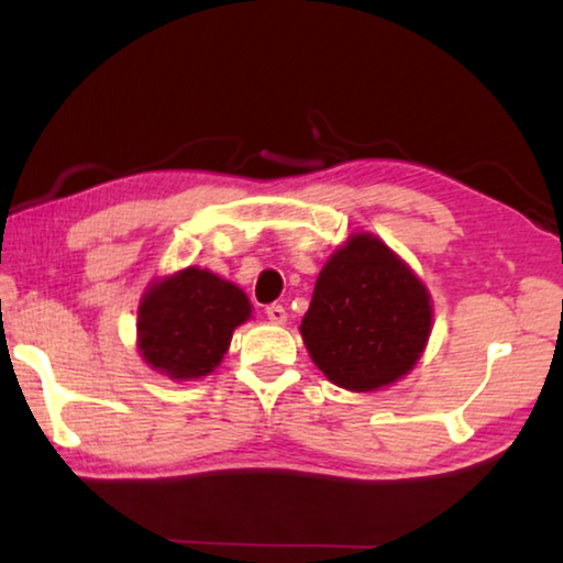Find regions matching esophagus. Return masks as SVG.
I'll return each mask as SVG.
<instances>
[{"label": "esophagus", "instance_id": "34e87169", "mask_svg": "<svg viewBox=\"0 0 563 563\" xmlns=\"http://www.w3.org/2000/svg\"><path fill=\"white\" fill-rule=\"evenodd\" d=\"M266 318L274 322V325H284L287 322V310L282 305H268L266 307Z\"/></svg>", "mask_w": 563, "mask_h": 563}]
</instances>
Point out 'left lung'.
Returning a JSON list of instances; mask_svg holds the SVG:
<instances>
[{
    "instance_id": "8db88e82",
    "label": "left lung",
    "mask_w": 563,
    "mask_h": 563,
    "mask_svg": "<svg viewBox=\"0 0 563 563\" xmlns=\"http://www.w3.org/2000/svg\"><path fill=\"white\" fill-rule=\"evenodd\" d=\"M430 330L428 287L372 233H353L330 253L299 325L312 364L349 391H376L410 374Z\"/></svg>"
}]
</instances>
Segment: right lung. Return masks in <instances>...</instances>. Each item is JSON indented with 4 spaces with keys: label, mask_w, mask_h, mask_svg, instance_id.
<instances>
[{
    "label": "right lung",
    "mask_w": 563,
    "mask_h": 563,
    "mask_svg": "<svg viewBox=\"0 0 563 563\" xmlns=\"http://www.w3.org/2000/svg\"><path fill=\"white\" fill-rule=\"evenodd\" d=\"M251 299L210 268L158 276L137 305V353L172 382H195L225 358L233 330L251 320Z\"/></svg>",
    "instance_id": "obj_1"
}]
</instances>
